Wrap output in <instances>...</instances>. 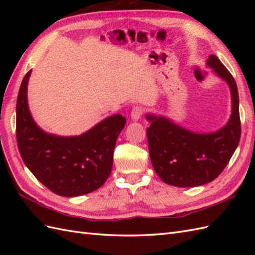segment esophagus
Returning <instances> with one entry per match:
<instances>
[{
  "instance_id": "1",
  "label": "esophagus",
  "mask_w": 255,
  "mask_h": 255,
  "mask_svg": "<svg viewBox=\"0 0 255 255\" xmlns=\"http://www.w3.org/2000/svg\"><path fill=\"white\" fill-rule=\"evenodd\" d=\"M142 113H143V111L141 107L136 106L132 110V112H130V118H132V120H134V121H138L141 118Z\"/></svg>"
}]
</instances>
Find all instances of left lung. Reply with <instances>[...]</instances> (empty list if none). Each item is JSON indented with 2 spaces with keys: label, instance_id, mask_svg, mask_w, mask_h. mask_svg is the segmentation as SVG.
I'll return each instance as SVG.
<instances>
[{
  "label": "left lung",
  "instance_id": "left-lung-1",
  "mask_svg": "<svg viewBox=\"0 0 255 255\" xmlns=\"http://www.w3.org/2000/svg\"><path fill=\"white\" fill-rule=\"evenodd\" d=\"M205 66L223 80L231 94V116L225 126L199 133L164 115L148 113L145 119L149 153L160 180L176 187H197L214 181L225 169L241 139L238 90L233 76L219 58L210 55Z\"/></svg>",
  "mask_w": 255,
  "mask_h": 255
}]
</instances>
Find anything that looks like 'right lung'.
<instances>
[{"mask_svg":"<svg viewBox=\"0 0 255 255\" xmlns=\"http://www.w3.org/2000/svg\"><path fill=\"white\" fill-rule=\"evenodd\" d=\"M32 70L22 80L17 99V141L21 157L36 179L54 194L79 197L100 188L112 172L116 140L126 126L110 116L81 135L59 136L35 122L27 101Z\"/></svg>","mask_w":255,"mask_h":255,"instance_id":"1","label":"right lung"}]
</instances>
